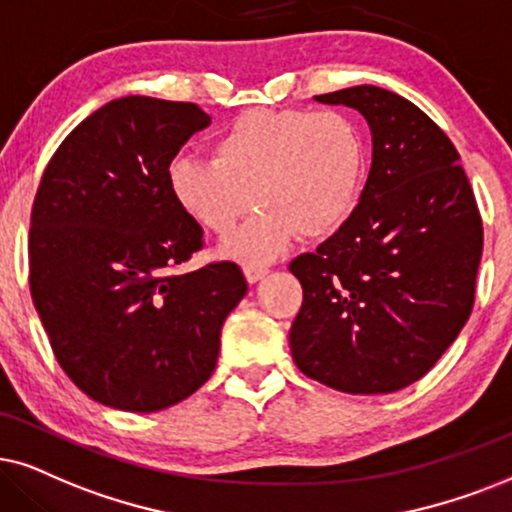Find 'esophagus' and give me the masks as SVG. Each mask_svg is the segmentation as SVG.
<instances>
[{"instance_id":"obj_1","label":"esophagus","mask_w":512,"mask_h":512,"mask_svg":"<svg viewBox=\"0 0 512 512\" xmlns=\"http://www.w3.org/2000/svg\"><path fill=\"white\" fill-rule=\"evenodd\" d=\"M267 271H269V267H264V264H252V262L243 264V274H245V278H248L250 283L260 281V278L267 276Z\"/></svg>"}]
</instances>
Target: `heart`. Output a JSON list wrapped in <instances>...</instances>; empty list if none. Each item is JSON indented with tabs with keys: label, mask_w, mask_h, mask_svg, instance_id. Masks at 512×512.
<instances>
[{
	"label": "heart",
	"mask_w": 512,
	"mask_h": 512,
	"mask_svg": "<svg viewBox=\"0 0 512 512\" xmlns=\"http://www.w3.org/2000/svg\"><path fill=\"white\" fill-rule=\"evenodd\" d=\"M212 148L215 155H177L167 186L174 203L219 238L255 200L260 210L229 245L250 262L278 255L297 234H335L368 177L366 132L345 111L257 108L231 120Z\"/></svg>",
	"instance_id": "b5f03b06"
}]
</instances>
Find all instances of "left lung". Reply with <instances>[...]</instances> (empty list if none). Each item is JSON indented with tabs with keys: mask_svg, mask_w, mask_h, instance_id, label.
Masks as SVG:
<instances>
[{
	"mask_svg": "<svg viewBox=\"0 0 512 512\" xmlns=\"http://www.w3.org/2000/svg\"><path fill=\"white\" fill-rule=\"evenodd\" d=\"M316 101L364 115L373 163L347 222L290 262L302 283L290 352L333 390L397 392L423 378L468 321L482 217L456 146L409 99L359 84Z\"/></svg>",
	"mask_w": 512,
	"mask_h": 512,
	"instance_id": "1",
	"label": "left lung"
}]
</instances>
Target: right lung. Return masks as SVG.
I'll list each match as a JSON object with an SVG mask.
<instances>
[{
	"mask_svg": "<svg viewBox=\"0 0 512 512\" xmlns=\"http://www.w3.org/2000/svg\"><path fill=\"white\" fill-rule=\"evenodd\" d=\"M210 115L125 96L51 155L30 215V295L63 371L99 404L153 413L198 390L248 293L238 264L184 271L203 229L174 203L167 167Z\"/></svg>",
	"mask_w": 512,
	"mask_h": 512,
	"instance_id": "1",
	"label": "right lung"
}]
</instances>
